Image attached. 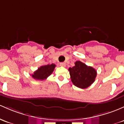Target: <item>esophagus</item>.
<instances>
[{"label": "esophagus", "instance_id": "1", "mask_svg": "<svg viewBox=\"0 0 124 124\" xmlns=\"http://www.w3.org/2000/svg\"><path fill=\"white\" fill-rule=\"evenodd\" d=\"M60 66H62V67H65V66H66V64H65V63H60Z\"/></svg>", "mask_w": 124, "mask_h": 124}]
</instances>
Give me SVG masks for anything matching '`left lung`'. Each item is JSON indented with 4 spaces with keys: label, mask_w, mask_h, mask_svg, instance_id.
Segmentation results:
<instances>
[{
    "label": "left lung",
    "mask_w": 124,
    "mask_h": 124,
    "mask_svg": "<svg viewBox=\"0 0 124 124\" xmlns=\"http://www.w3.org/2000/svg\"><path fill=\"white\" fill-rule=\"evenodd\" d=\"M70 79L73 85L82 89L89 87L95 81L96 70L81 61H77L75 66L69 68Z\"/></svg>",
    "instance_id": "left-lung-1"
}]
</instances>
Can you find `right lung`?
Listing matches in <instances>:
<instances>
[{
	"label": "right lung",
	"mask_w": 124,
	"mask_h": 124,
	"mask_svg": "<svg viewBox=\"0 0 124 124\" xmlns=\"http://www.w3.org/2000/svg\"><path fill=\"white\" fill-rule=\"evenodd\" d=\"M55 66L56 65L54 63L40 66L38 69V70L34 72L33 74L32 75V77L33 79L36 80L42 81L46 79L52 73Z\"/></svg>",
	"instance_id": "obj_1"
}]
</instances>
